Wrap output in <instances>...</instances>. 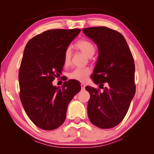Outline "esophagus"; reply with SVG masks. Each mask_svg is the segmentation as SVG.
Returning <instances> with one entry per match:
<instances>
[{
    "instance_id": "esophagus-1",
    "label": "esophagus",
    "mask_w": 154,
    "mask_h": 154,
    "mask_svg": "<svg viewBox=\"0 0 154 154\" xmlns=\"http://www.w3.org/2000/svg\"><path fill=\"white\" fill-rule=\"evenodd\" d=\"M81 90H85V85H84V84H83V83H81Z\"/></svg>"
}]
</instances>
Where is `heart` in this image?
Returning a JSON list of instances; mask_svg holds the SVG:
<instances>
[{"mask_svg":"<svg viewBox=\"0 0 154 154\" xmlns=\"http://www.w3.org/2000/svg\"><path fill=\"white\" fill-rule=\"evenodd\" d=\"M76 46L81 52H83L86 56L89 57H91L95 52V48L94 45L87 40H81L78 41ZM71 55H72L71 48L70 47L67 48L64 52V59H63L64 66L66 67L70 65ZM90 73H91V69L89 67H81V68H76L70 71L68 75L69 79L83 83L87 81Z\"/></svg>","mask_w":154,"mask_h":154,"instance_id":"b5f03b06","label":"heart"}]
</instances>
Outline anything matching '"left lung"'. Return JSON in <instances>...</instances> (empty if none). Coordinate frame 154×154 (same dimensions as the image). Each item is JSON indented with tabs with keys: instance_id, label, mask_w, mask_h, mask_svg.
Here are the masks:
<instances>
[{
	"instance_id": "left-lung-1",
	"label": "left lung",
	"mask_w": 154,
	"mask_h": 154,
	"mask_svg": "<svg viewBox=\"0 0 154 154\" xmlns=\"http://www.w3.org/2000/svg\"><path fill=\"white\" fill-rule=\"evenodd\" d=\"M83 31L97 45L99 56L91 79L103 89L101 92L86 86L90 94L88 118L97 127L112 128L123 121L135 94L133 57L125 38L118 31L106 26ZM105 82L107 86L104 88Z\"/></svg>"
}]
</instances>
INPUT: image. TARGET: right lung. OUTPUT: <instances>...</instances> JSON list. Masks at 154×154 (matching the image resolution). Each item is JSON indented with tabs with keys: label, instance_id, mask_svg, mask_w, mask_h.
<instances>
[{
	"label": "right lung",
	"instance_id": "add662e5",
	"mask_svg": "<svg viewBox=\"0 0 154 154\" xmlns=\"http://www.w3.org/2000/svg\"><path fill=\"white\" fill-rule=\"evenodd\" d=\"M80 31L51 29L32 38L25 47L19 71L20 97L28 117L41 129L62 125L69 102L81 89L73 80L64 82L61 89L52 85L62 73L65 50Z\"/></svg>",
	"mask_w": 154,
	"mask_h": 154
}]
</instances>
